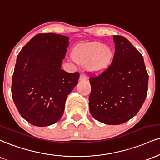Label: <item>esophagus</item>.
<instances>
[{
	"mask_svg": "<svg viewBox=\"0 0 160 160\" xmlns=\"http://www.w3.org/2000/svg\"><path fill=\"white\" fill-rule=\"evenodd\" d=\"M87 78H86V75L84 74V73H81L80 75V81H84V80H86Z\"/></svg>",
	"mask_w": 160,
	"mask_h": 160,
	"instance_id": "1",
	"label": "esophagus"
}]
</instances>
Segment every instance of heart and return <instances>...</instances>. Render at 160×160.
<instances>
[{"mask_svg":"<svg viewBox=\"0 0 160 160\" xmlns=\"http://www.w3.org/2000/svg\"><path fill=\"white\" fill-rule=\"evenodd\" d=\"M74 61L87 64L92 72L101 73L109 68L113 57L112 50L99 42H87L77 46L72 52Z\"/></svg>","mask_w":160,"mask_h":160,"instance_id":"1","label":"heart"}]
</instances>
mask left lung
Listing matches in <instances>:
<instances>
[{
  "instance_id": "left-lung-1",
  "label": "left lung",
  "mask_w": 160,
  "mask_h": 160,
  "mask_svg": "<svg viewBox=\"0 0 160 160\" xmlns=\"http://www.w3.org/2000/svg\"><path fill=\"white\" fill-rule=\"evenodd\" d=\"M115 51L109 68L89 78V110L94 118L107 124L128 122L143 105L148 74L140 52L122 36H113Z\"/></svg>"
}]
</instances>
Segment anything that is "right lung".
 Segmentation results:
<instances>
[{
    "label": "right lung",
    "mask_w": 160,
    "mask_h": 160,
    "mask_svg": "<svg viewBox=\"0 0 160 160\" xmlns=\"http://www.w3.org/2000/svg\"><path fill=\"white\" fill-rule=\"evenodd\" d=\"M68 36L39 33L17 57L12 97L20 115L37 127H47L62 118L67 97L78 84L79 72L61 69L68 46Z\"/></svg>",
    "instance_id": "1"
}]
</instances>
